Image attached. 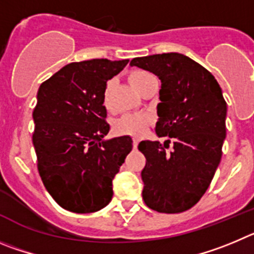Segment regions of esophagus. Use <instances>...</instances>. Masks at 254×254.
<instances>
[{
	"label": "esophagus",
	"instance_id": "34e87169",
	"mask_svg": "<svg viewBox=\"0 0 254 254\" xmlns=\"http://www.w3.org/2000/svg\"><path fill=\"white\" fill-rule=\"evenodd\" d=\"M138 144H139L138 139H132V147H134V149H136V147H138Z\"/></svg>",
	"mask_w": 254,
	"mask_h": 254
}]
</instances>
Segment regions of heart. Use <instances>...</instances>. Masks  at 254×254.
Returning <instances> with one entry per match:
<instances>
[{"mask_svg":"<svg viewBox=\"0 0 254 254\" xmlns=\"http://www.w3.org/2000/svg\"><path fill=\"white\" fill-rule=\"evenodd\" d=\"M153 76L145 70H132L127 76V81L131 84L134 90L141 92L143 87ZM102 104L105 109L110 110V83H107L102 93ZM152 123V116L148 114H127L119 118L113 125V130L116 135H130V136H141L148 129Z\"/></svg>","mask_w":254,"mask_h":254,"instance_id":"heart-1","label":"heart"}]
</instances>
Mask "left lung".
Masks as SVG:
<instances>
[{
	"mask_svg": "<svg viewBox=\"0 0 254 254\" xmlns=\"http://www.w3.org/2000/svg\"><path fill=\"white\" fill-rule=\"evenodd\" d=\"M130 65L154 73L162 82L155 132L166 141L138 145L147 159L143 200L158 212L186 211L206 192L220 163L227 102L215 77L184 54L140 57Z\"/></svg>",
	"mask_w": 254,
	"mask_h": 254,
	"instance_id": "1",
	"label": "left lung"
}]
</instances>
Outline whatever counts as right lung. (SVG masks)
<instances>
[{"mask_svg": "<svg viewBox=\"0 0 254 254\" xmlns=\"http://www.w3.org/2000/svg\"><path fill=\"white\" fill-rule=\"evenodd\" d=\"M129 59L69 63L40 84L33 111L38 171L57 204L87 214L113 197V180L132 148L130 136L104 140L110 125L102 104L106 82Z\"/></svg>", "mask_w": 254, "mask_h": 254, "instance_id": "right-lung-1", "label": "right lung"}]
</instances>
